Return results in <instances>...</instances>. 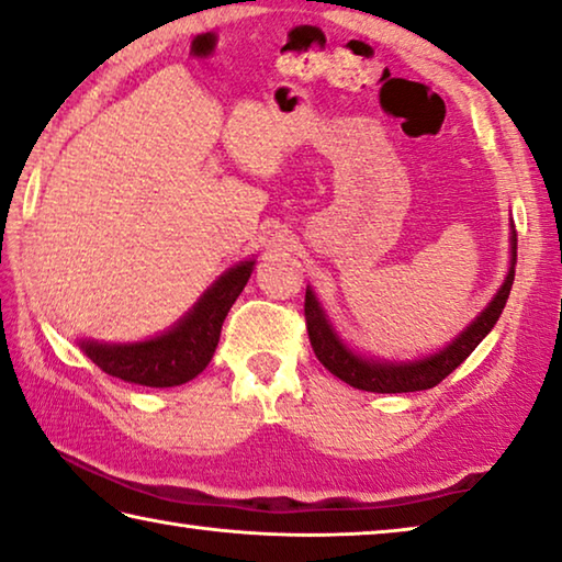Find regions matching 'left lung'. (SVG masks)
<instances>
[{"mask_svg": "<svg viewBox=\"0 0 562 562\" xmlns=\"http://www.w3.org/2000/svg\"><path fill=\"white\" fill-rule=\"evenodd\" d=\"M515 260H518V235L510 222V265H507L505 280L493 300L487 302L473 323H470L460 335L440 347V350L420 355L413 360H385L375 355H364L342 340L337 333L333 319H329L323 302L315 295V290L307 284L305 292V319L310 342L317 360L333 372L335 378L345 380L347 385L368 390V393H415V390H430L450 375L452 370L468 360V355L485 340L490 329L495 327L497 317L503 315L507 295H510L515 280Z\"/></svg>", "mask_w": 562, "mask_h": 562, "instance_id": "obj_1", "label": "left lung"}]
</instances>
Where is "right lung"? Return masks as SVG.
Wrapping results in <instances>:
<instances>
[{"mask_svg":"<svg viewBox=\"0 0 562 562\" xmlns=\"http://www.w3.org/2000/svg\"><path fill=\"white\" fill-rule=\"evenodd\" d=\"M255 257L229 267L200 300L159 335L137 342H104L79 337L77 345L106 375L145 387L184 385L207 368L217 350L222 323L245 290Z\"/></svg>","mask_w":562,"mask_h":562,"instance_id":"right-lung-1","label":"right lung"}]
</instances>
